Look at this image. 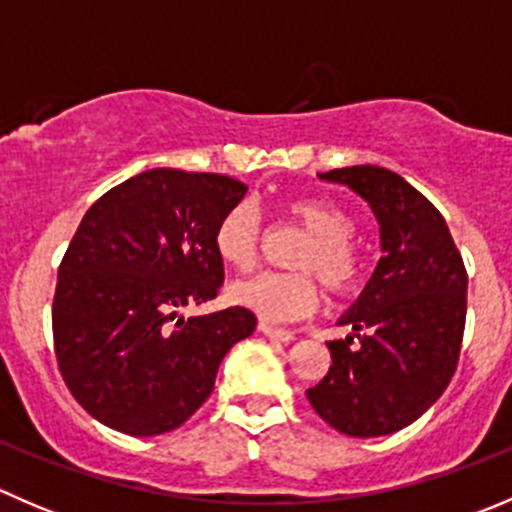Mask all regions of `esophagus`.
<instances>
[{
  "label": "esophagus",
  "instance_id": "1",
  "mask_svg": "<svg viewBox=\"0 0 512 512\" xmlns=\"http://www.w3.org/2000/svg\"><path fill=\"white\" fill-rule=\"evenodd\" d=\"M260 329L262 334H265V337H270V339H277V342H292L294 339V332H289V329H280V327H272V324H267V322H260Z\"/></svg>",
  "mask_w": 512,
  "mask_h": 512
}]
</instances>
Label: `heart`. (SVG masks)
<instances>
[{
  "instance_id": "heart-1",
  "label": "heart",
  "mask_w": 512,
  "mask_h": 512,
  "mask_svg": "<svg viewBox=\"0 0 512 512\" xmlns=\"http://www.w3.org/2000/svg\"><path fill=\"white\" fill-rule=\"evenodd\" d=\"M294 223L309 232L297 255L299 270L314 272L332 292H349L361 277V255L352 237L356 223L337 203L324 198H297L287 205ZM262 220L250 200L230 205L213 230V250L232 270H250L257 260ZM232 304L267 319L292 322L317 307V285L304 272H260L227 289Z\"/></svg>"
}]
</instances>
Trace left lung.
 Returning <instances> with one entry per match:
<instances>
[{
	"instance_id": "1",
	"label": "left lung",
	"mask_w": 512,
	"mask_h": 512,
	"mask_svg": "<svg viewBox=\"0 0 512 512\" xmlns=\"http://www.w3.org/2000/svg\"><path fill=\"white\" fill-rule=\"evenodd\" d=\"M319 178L366 200L384 255L339 319L352 334L327 342L332 366L307 389V399L339 433L389 436L426 414L456 371L466 327V267L443 215L399 173L352 165Z\"/></svg>"
}]
</instances>
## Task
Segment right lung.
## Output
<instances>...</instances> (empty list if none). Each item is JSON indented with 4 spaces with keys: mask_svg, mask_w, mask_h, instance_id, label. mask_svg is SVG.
Returning <instances> with one entry per match:
<instances>
[{
    "mask_svg": "<svg viewBox=\"0 0 512 512\" xmlns=\"http://www.w3.org/2000/svg\"><path fill=\"white\" fill-rule=\"evenodd\" d=\"M245 193L227 175L153 168L84 215L61 260L51 327L66 386L103 426L128 436L183 426L213 394L232 344L255 332L242 307L180 314L218 297L213 230Z\"/></svg>",
    "mask_w": 512,
    "mask_h": 512,
    "instance_id": "1",
    "label": "right lung"
}]
</instances>
